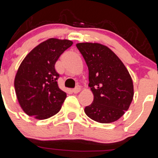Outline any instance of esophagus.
Here are the masks:
<instances>
[{
    "mask_svg": "<svg viewBox=\"0 0 158 158\" xmlns=\"http://www.w3.org/2000/svg\"><path fill=\"white\" fill-rule=\"evenodd\" d=\"M80 90H81V87L79 86H77L75 89H72V92L74 93V94H78Z\"/></svg>",
    "mask_w": 158,
    "mask_h": 158,
    "instance_id": "1",
    "label": "esophagus"
}]
</instances>
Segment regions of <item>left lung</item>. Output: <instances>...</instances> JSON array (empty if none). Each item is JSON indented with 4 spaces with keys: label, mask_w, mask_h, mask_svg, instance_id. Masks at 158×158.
Instances as JSON below:
<instances>
[{
    "label": "left lung",
    "mask_w": 158,
    "mask_h": 158,
    "mask_svg": "<svg viewBox=\"0 0 158 158\" xmlns=\"http://www.w3.org/2000/svg\"><path fill=\"white\" fill-rule=\"evenodd\" d=\"M76 47L88 66L89 86L94 94V101L84 111L100 123L118 120L133 99V82L129 71L107 46L79 43Z\"/></svg>",
    "instance_id": "1"
}]
</instances>
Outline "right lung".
I'll return each mask as SVG.
<instances>
[{"instance_id":"add662e5","label":"right lung","mask_w":158,"mask_h":158,"mask_svg":"<svg viewBox=\"0 0 158 158\" xmlns=\"http://www.w3.org/2000/svg\"><path fill=\"white\" fill-rule=\"evenodd\" d=\"M73 42L51 38L26 56L15 78L19 105L27 115L39 120L49 118L61 110L66 93L59 89L56 61Z\"/></svg>"}]
</instances>
